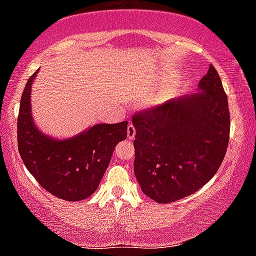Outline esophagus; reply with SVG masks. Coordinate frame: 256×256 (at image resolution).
Listing matches in <instances>:
<instances>
[{
  "instance_id": "34e87169",
  "label": "esophagus",
  "mask_w": 256,
  "mask_h": 256,
  "mask_svg": "<svg viewBox=\"0 0 256 256\" xmlns=\"http://www.w3.org/2000/svg\"><path fill=\"white\" fill-rule=\"evenodd\" d=\"M134 136H136V128L130 124L128 126V140H134Z\"/></svg>"
}]
</instances>
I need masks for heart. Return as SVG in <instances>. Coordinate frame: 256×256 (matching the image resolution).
I'll list each match as a JSON object with an SVG mask.
<instances>
[{"mask_svg":"<svg viewBox=\"0 0 256 256\" xmlns=\"http://www.w3.org/2000/svg\"><path fill=\"white\" fill-rule=\"evenodd\" d=\"M152 102L155 104H160V100H158V98H154V100H152Z\"/></svg>","mask_w":256,"mask_h":256,"instance_id":"obj_1","label":"heart"}]
</instances>
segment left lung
<instances>
[{
	"mask_svg": "<svg viewBox=\"0 0 256 256\" xmlns=\"http://www.w3.org/2000/svg\"><path fill=\"white\" fill-rule=\"evenodd\" d=\"M134 175L142 190L166 204L186 198L214 178L230 132L228 96L214 66L194 94L172 98L132 118Z\"/></svg>",
	"mask_w": 256,
	"mask_h": 256,
	"instance_id": "obj_1",
	"label": "left lung"
}]
</instances>
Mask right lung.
Instances as JSON below:
<instances>
[{"label": "right lung", "instance_id": "right-lung-1", "mask_svg": "<svg viewBox=\"0 0 256 256\" xmlns=\"http://www.w3.org/2000/svg\"><path fill=\"white\" fill-rule=\"evenodd\" d=\"M38 72L27 81L20 101V156L30 173L48 192L66 202H78L98 190L116 146L126 140L128 122L96 124L64 140L44 134L33 120L30 104L32 84Z\"/></svg>", "mask_w": 256, "mask_h": 256}]
</instances>
